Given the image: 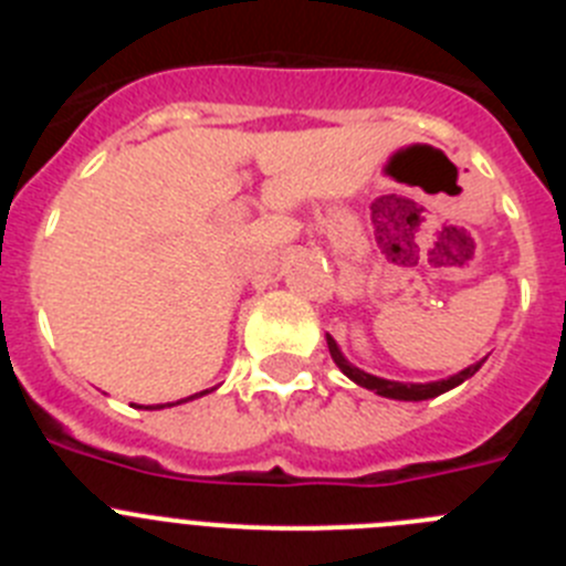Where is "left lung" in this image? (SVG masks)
Instances as JSON below:
<instances>
[{"label": "left lung", "instance_id": "obj_1", "mask_svg": "<svg viewBox=\"0 0 566 566\" xmlns=\"http://www.w3.org/2000/svg\"><path fill=\"white\" fill-rule=\"evenodd\" d=\"M326 343H328V352H332V359L337 363V368L345 374V377L352 379V382L363 385V388L379 394V397L402 399V402H422V399H433V397H439V394L451 391V388L462 385L464 379L473 377V374H476L484 363L482 359V363L468 365L464 371L453 374V377H448V379H437V382H394V379H382V377H374V374H365L363 368H357V365L348 363V359L343 357V352L337 348V343H334L332 334H326Z\"/></svg>", "mask_w": 566, "mask_h": 566}]
</instances>
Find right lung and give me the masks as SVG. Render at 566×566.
<instances>
[{
	"mask_svg": "<svg viewBox=\"0 0 566 566\" xmlns=\"http://www.w3.org/2000/svg\"><path fill=\"white\" fill-rule=\"evenodd\" d=\"M203 394H209V391H201V394H192V397H187V399H195V397H203ZM187 399H178V402H167V405H181V402H187ZM158 408H164V405H149V411H158Z\"/></svg>",
	"mask_w": 566,
	"mask_h": 566,
	"instance_id": "1",
	"label": "right lung"
}]
</instances>
